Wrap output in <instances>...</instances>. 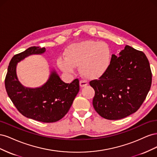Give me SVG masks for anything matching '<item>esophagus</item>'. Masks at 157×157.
I'll list each match as a JSON object with an SVG mask.
<instances>
[{
	"mask_svg": "<svg viewBox=\"0 0 157 157\" xmlns=\"http://www.w3.org/2000/svg\"><path fill=\"white\" fill-rule=\"evenodd\" d=\"M87 85H88V83H87L86 81H85V80H80V86L81 87V88L86 86Z\"/></svg>",
	"mask_w": 157,
	"mask_h": 157,
	"instance_id": "esophagus-1",
	"label": "esophagus"
}]
</instances>
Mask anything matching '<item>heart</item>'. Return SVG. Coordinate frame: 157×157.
I'll use <instances>...</instances> for the list:
<instances>
[{
    "label": "heart",
    "mask_w": 157,
    "mask_h": 157,
    "mask_svg": "<svg viewBox=\"0 0 157 157\" xmlns=\"http://www.w3.org/2000/svg\"><path fill=\"white\" fill-rule=\"evenodd\" d=\"M64 59L59 58L58 65L63 72L73 73L79 67L80 73L88 79H98L105 74L110 67L111 50L106 42L83 40L67 46Z\"/></svg>",
    "instance_id": "obj_1"
}]
</instances>
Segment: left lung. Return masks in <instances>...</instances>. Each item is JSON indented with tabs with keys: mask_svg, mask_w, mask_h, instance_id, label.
<instances>
[{
	"mask_svg": "<svg viewBox=\"0 0 157 157\" xmlns=\"http://www.w3.org/2000/svg\"><path fill=\"white\" fill-rule=\"evenodd\" d=\"M152 73L143 52L126 45L113 54L108 71L99 80L90 82L95 90L93 106L108 120H119L136 112L151 88Z\"/></svg>",
	"mask_w": 157,
	"mask_h": 157,
	"instance_id": "1",
	"label": "left lung"
}]
</instances>
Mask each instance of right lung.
Returning <instances> with one entry per match:
<instances>
[{
    "instance_id": "1",
    "label": "right lung",
    "mask_w": 157,
    "mask_h": 157,
    "mask_svg": "<svg viewBox=\"0 0 157 157\" xmlns=\"http://www.w3.org/2000/svg\"><path fill=\"white\" fill-rule=\"evenodd\" d=\"M45 48L32 46L12 58L5 78V88L13 105L23 116L42 122H55L69 111L79 91V80L65 83L54 69L46 82L40 87L27 88L19 81L16 74L17 63L27 57L42 54Z\"/></svg>"
}]
</instances>
